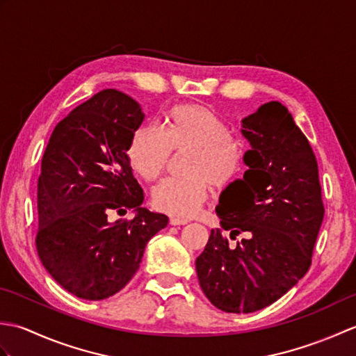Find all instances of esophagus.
<instances>
[{"instance_id":"1","label":"esophagus","mask_w":356,"mask_h":356,"mask_svg":"<svg viewBox=\"0 0 356 356\" xmlns=\"http://www.w3.org/2000/svg\"><path fill=\"white\" fill-rule=\"evenodd\" d=\"M186 223H188L186 218H179V217H171V218H170V225H172V226L186 225Z\"/></svg>"}]
</instances>
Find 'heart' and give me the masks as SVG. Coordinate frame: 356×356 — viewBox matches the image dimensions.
Segmentation results:
<instances>
[{
	"label": "heart",
	"instance_id": "obj_1",
	"mask_svg": "<svg viewBox=\"0 0 356 356\" xmlns=\"http://www.w3.org/2000/svg\"><path fill=\"white\" fill-rule=\"evenodd\" d=\"M172 153L185 159L186 177L166 180L153 190V203L166 214L190 217L207 200L211 184L220 188L236 176L241 162L238 143L229 138L213 110L185 104L166 116L163 130L143 125L131 136L127 149L131 168L147 182H156L168 171Z\"/></svg>",
	"mask_w": 356,
	"mask_h": 356
}]
</instances>
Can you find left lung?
<instances>
[{
    "mask_svg": "<svg viewBox=\"0 0 356 356\" xmlns=\"http://www.w3.org/2000/svg\"><path fill=\"white\" fill-rule=\"evenodd\" d=\"M241 134L251 149L248 170L218 199L222 229H213L197 260L203 293L228 314H251L274 303L311 268L324 207L318 165L306 136L283 104H263L241 119Z\"/></svg>",
    "mask_w": 356,
    "mask_h": 356,
    "instance_id": "left-lung-1",
    "label": "left lung"
}]
</instances>
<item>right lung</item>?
Instances as JSON below:
<instances>
[{
  "label": "right lung",
  "instance_id": "add662e5",
  "mask_svg": "<svg viewBox=\"0 0 356 356\" xmlns=\"http://www.w3.org/2000/svg\"><path fill=\"white\" fill-rule=\"evenodd\" d=\"M145 115L133 97L102 90L53 130L38 179L36 249L65 291L84 300L119 292L139 269L148 240L168 225L142 208L143 191L128 161ZM133 209L131 221L111 222Z\"/></svg>",
  "mask_w": 356,
  "mask_h": 356
}]
</instances>
